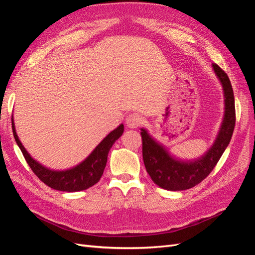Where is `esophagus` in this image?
<instances>
[{"mask_svg":"<svg viewBox=\"0 0 255 255\" xmlns=\"http://www.w3.org/2000/svg\"><path fill=\"white\" fill-rule=\"evenodd\" d=\"M142 118L139 114L137 113H133V114H129L128 117H127V126L128 128H135L137 127H139L141 123H142Z\"/></svg>","mask_w":255,"mask_h":255,"instance_id":"1","label":"esophagus"}]
</instances>
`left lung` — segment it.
Returning a JSON list of instances; mask_svg holds the SVG:
<instances>
[{
    "mask_svg": "<svg viewBox=\"0 0 255 255\" xmlns=\"http://www.w3.org/2000/svg\"><path fill=\"white\" fill-rule=\"evenodd\" d=\"M225 96V116L217 137L210 149L201 157L182 160L172 156L165 146L141 128L142 157L146 172L157 186L167 190H185L201 183L212 172L229 145L235 127V101L229 76L222 69L213 64Z\"/></svg>",
    "mask_w": 255,
    "mask_h": 255,
    "instance_id": "8db88e82",
    "label": "left lung"
}]
</instances>
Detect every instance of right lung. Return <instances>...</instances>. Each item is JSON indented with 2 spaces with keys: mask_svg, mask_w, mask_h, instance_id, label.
Here are the masks:
<instances>
[{
  "mask_svg": "<svg viewBox=\"0 0 255 255\" xmlns=\"http://www.w3.org/2000/svg\"><path fill=\"white\" fill-rule=\"evenodd\" d=\"M11 126L14 139H16V142L19 145L23 156H24L26 163L32 169L33 172L39 177L40 181H42L45 185H48L49 187L68 192L85 190L94 186L95 184L100 181L106 166L109 152L115 141L118 139L122 135L123 130H125L123 125H120L117 128L112 130L96 146V149L89 154L88 157L85 158L82 163L76 165L75 167L67 169V170H53V169L42 166L29 155V153L23 146L16 133L13 119H11Z\"/></svg>",
  "mask_w": 255,
  "mask_h": 255,
  "instance_id": "obj_1",
  "label": "right lung"
}]
</instances>
